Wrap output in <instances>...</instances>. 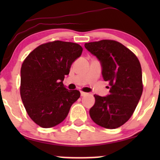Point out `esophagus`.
I'll list each match as a JSON object with an SVG mask.
<instances>
[{
  "mask_svg": "<svg viewBox=\"0 0 160 160\" xmlns=\"http://www.w3.org/2000/svg\"><path fill=\"white\" fill-rule=\"evenodd\" d=\"M86 94H87V93L86 92H80V95H81V96H85V95H86Z\"/></svg>",
  "mask_w": 160,
  "mask_h": 160,
  "instance_id": "obj_1",
  "label": "esophagus"
}]
</instances>
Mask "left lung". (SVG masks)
<instances>
[{"label":"left lung","instance_id":"left-lung-1","mask_svg":"<svg viewBox=\"0 0 160 160\" xmlns=\"http://www.w3.org/2000/svg\"><path fill=\"white\" fill-rule=\"evenodd\" d=\"M84 46L101 62L102 76L111 86L108 96L94 95L95 102L89 115L102 127H120L133 114L142 95L140 62L130 49L116 40H102Z\"/></svg>","mask_w":160,"mask_h":160}]
</instances>
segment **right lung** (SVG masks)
<instances>
[{
    "mask_svg": "<svg viewBox=\"0 0 160 160\" xmlns=\"http://www.w3.org/2000/svg\"><path fill=\"white\" fill-rule=\"evenodd\" d=\"M81 46L54 40L38 46L21 68L20 95L30 118L42 128H51L66 118L80 91L65 87V75L80 56Z\"/></svg>",
    "mask_w": 160,
    "mask_h": 160,
    "instance_id": "obj_1",
    "label": "right lung"
}]
</instances>
